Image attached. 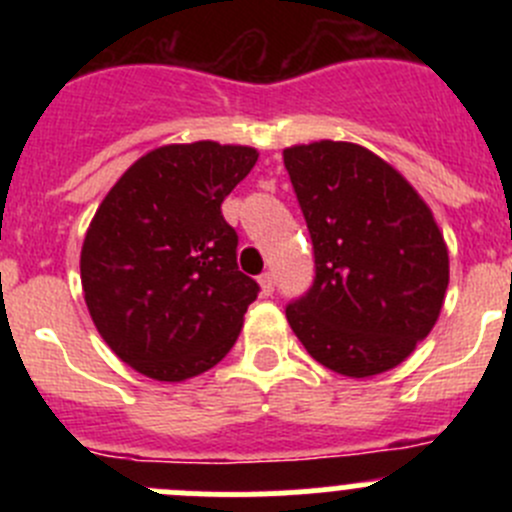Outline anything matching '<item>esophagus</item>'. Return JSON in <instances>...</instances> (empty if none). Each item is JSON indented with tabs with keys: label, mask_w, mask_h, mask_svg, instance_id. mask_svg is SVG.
<instances>
[{
	"label": "esophagus",
	"mask_w": 512,
	"mask_h": 512,
	"mask_svg": "<svg viewBox=\"0 0 512 512\" xmlns=\"http://www.w3.org/2000/svg\"><path fill=\"white\" fill-rule=\"evenodd\" d=\"M260 289L265 297H270L272 292H275V275L272 272H265V275H260Z\"/></svg>",
	"instance_id": "34e87169"
}]
</instances>
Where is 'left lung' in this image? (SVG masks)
Masks as SVG:
<instances>
[{
	"label": "left lung",
	"mask_w": 512,
	"mask_h": 512,
	"mask_svg": "<svg viewBox=\"0 0 512 512\" xmlns=\"http://www.w3.org/2000/svg\"><path fill=\"white\" fill-rule=\"evenodd\" d=\"M314 247V282L287 304L312 359L364 379L399 366L436 324L448 250L409 180L364 146L285 148Z\"/></svg>",
	"instance_id": "8db88e82"
}]
</instances>
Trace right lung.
Here are the masks:
<instances>
[{"instance_id":"1","label":"right lung","mask_w":512,"mask_h":512,"mask_svg":"<svg viewBox=\"0 0 512 512\" xmlns=\"http://www.w3.org/2000/svg\"><path fill=\"white\" fill-rule=\"evenodd\" d=\"M257 156L215 141L156 148L98 205L81 247L84 299L103 342L138 374L185 381L237 342L260 285L237 267L220 205Z\"/></svg>"}]
</instances>
